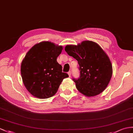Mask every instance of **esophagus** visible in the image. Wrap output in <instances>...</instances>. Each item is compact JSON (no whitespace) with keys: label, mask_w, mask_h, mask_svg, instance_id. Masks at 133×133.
Returning <instances> with one entry per match:
<instances>
[{"label":"esophagus","mask_w":133,"mask_h":133,"mask_svg":"<svg viewBox=\"0 0 133 133\" xmlns=\"http://www.w3.org/2000/svg\"><path fill=\"white\" fill-rule=\"evenodd\" d=\"M68 74L69 76V77H70V76H71V71H69V72H68Z\"/></svg>","instance_id":"1"}]
</instances>
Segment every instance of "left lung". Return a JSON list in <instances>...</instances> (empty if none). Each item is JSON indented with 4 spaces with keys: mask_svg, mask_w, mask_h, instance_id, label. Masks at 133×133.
Returning <instances> with one entry per match:
<instances>
[{
    "mask_svg": "<svg viewBox=\"0 0 133 133\" xmlns=\"http://www.w3.org/2000/svg\"><path fill=\"white\" fill-rule=\"evenodd\" d=\"M65 50L78 61L80 76L73 78L77 90L87 96L102 92L112 76V66L108 56L95 42L85 41L77 46L67 45Z\"/></svg>",
    "mask_w": 133,
    "mask_h": 133,
    "instance_id": "left-lung-1",
    "label": "left lung"
}]
</instances>
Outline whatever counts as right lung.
Instances as JSON below:
<instances>
[{
    "instance_id": "add662e5",
    "label": "right lung",
    "mask_w": 133,
    "mask_h": 133,
    "mask_svg": "<svg viewBox=\"0 0 133 133\" xmlns=\"http://www.w3.org/2000/svg\"><path fill=\"white\" fill-rule=\"evenodd\" d=\"M62 50V46L42 42L26 55L21 63V77L25 87L34 96L47 99L54 96L63 80L69 77L57 61Z\"/></svg>"
}]
</instances>
